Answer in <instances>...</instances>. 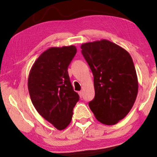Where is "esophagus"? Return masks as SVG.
I'll return each mask as SVG.
<instances>
[{"instance_id": "1", "label": "esophagus", "mask_w": 157, "mask_h": 157, "mask_svg": "<svg viewBox=\"0 0 157 157\" xmlns=\"http://www.w3.org/2000/svg\"><path fill=\"white\" fill-rule=\"evenodd\" d=\"M78 94H79V95H80V98H82V91H79V92H78Z\"/></svg>"}]
</instances>
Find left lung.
I'll return each mask as SVG.
<instances>
[{
    "label": "left lung",
    "instance_id": "8db88e82",
    "mask_svg": "<svg viewBox=\"0 0 157 157\" xmlns=\"http://www.w3.org/2000/svg\"><path fill=\"white\" fill-rule=\"evenodd\" d=\"M94 75L95 96L89 105L101 123L115 125L134 105L138 80L130 54L108 40L81 45Z\"/></svg>",
    "mask_w": 157,
    "mask_h": 157
}]
</instances>
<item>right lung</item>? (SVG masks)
<instances>
[{"label":"right lung","instance_id":"right-lung-1","mask_svg":"<svg viewBox=\"0 0 157 157\" xmlns=\"http://www.w3.org/2000/svg\"><path fill=\"white\" fill-rule=\"evenodd\" d=\"M76 53L75 46L48 48L36 60L29 75L32 104L40 115L60 131L69 125L79 100L68 73Z\"/></svg>","mask_w":157,"mask_h":157}]
</instances>
